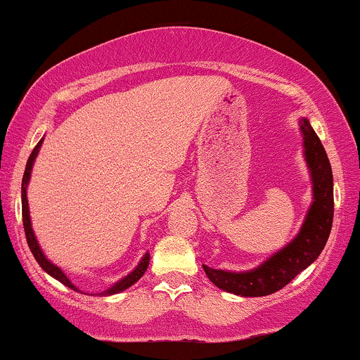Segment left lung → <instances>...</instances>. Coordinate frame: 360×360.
I'll return each mask as SVG.
<instances>
[{"label":"left lung","mask_w":360,"mask_h":360,"mask_svg":"<svg viewBox=\"0 0 360 360\" xmlns=\"http://www.w3.org/2000/svg\"><path fill=\"white\" fill-rule=\"evenodd\" d=\"M304 155L313 179V205L301 232L283 250L249 272L218 271L203 266L217 288L238 296H267L291 283L323 250L333 221V176L330 160L307 118H301Z\"/></svg>","instance_id":"1"}]
</instances>
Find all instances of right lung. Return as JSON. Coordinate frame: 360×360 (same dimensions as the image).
<instances>
[{"instance_id":"right-lung-1","label":"right lung","mask_w":360,"mask_h":360,"mask_svg":"<svg viewBox=\"0 0 360 360\" xmlns=\"http://www.w3.org/2000/svg\"><path fill=\"white\" fill-rule=\"evenodd\" d=\"M40 146H42V140H40L39 143H37L34 150H32L30 157H28L27 160V167H25V172H23V181H22V217H23V229H25V237H27V242H28V247H30L32 254H34V257L37 262L40 264V267L47 272V274H51L52 278H56L57 281H60L62 284H65L68 288L74 289V291H77V288L74 286V284L71 283V281L68 279V276L62 272L59 267L53 266V264L49 260L45 255L42 254V250H40L39 243H37L35 240V235H34V230H32V223H30V214H28V201H27V184H28V179H30V171H32V166H34V160L37 154H39V148ZM148 260H150V257H148V254L143 255V259L140 260V264L137 267H135L134 272H130V274L127 276V278H123L122 281H118V283H115L113 286H111L110 289H106V291H103L101 295L103 296H108V295H115V292H120L123 291V289L130 288L131 284H135L137 281L142 278L143 274H146L147 271V266H148Z\"/></svg>"}]
</instances>
